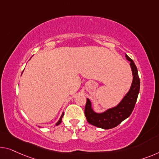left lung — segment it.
Instances as JSON below:
<instances>
[{"label":"left lung","instance_id":"obj_1","mask_svg":"<svg viewBox=\"0 0 159 159\" xmlns=\"http://www.w3.org/2000/svg\"><path fill=\"white\" fill-rule=\"evenodd\" d=\"M125 58L130 61L134 76L131 89L117 106L101 113L94 112L91 108V101L87 98L84 113L87 121L90 124L103 129H111L119 125L123 120L129 117L131 114L140 90V79L139 77L138 70L134 61L126 54Z\"/></svg>","mask_w":159,"mask_h":159}]
</instances>
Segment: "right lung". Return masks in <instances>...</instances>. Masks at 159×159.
Returning a JSON list of instances; mask_svg holds the SVG:
<instances>
[{
	"mask_svg": "<svg viewBox=\"0 0 159 159\" xmlns=\"http://www.w3.org/2000/svg\"><path fill=\"white\" fill-rule=\"evenodd\" d=\"M63 113H62V115H61V118H60V119H59V120L58 122L56 123V125H59L61 123V121H62V118H63Z\"/></svg>",
	"mask_w": 159,
	"mask_h": 159,
	"instance_id": "add662e5",
	"label": "right lung"
}]
</instances>
